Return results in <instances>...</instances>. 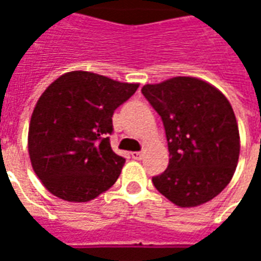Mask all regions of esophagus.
Returning a JSON list of instances; mask_svg holds the SVG:
<instances>
[{
	"label": "esophagus",
	"instance_id": "34e87169",
	"mask_svg": "<svg viewBox=\"0 0 261 261\" xmlns=\"http://www.w3.org/2000/svg\"><path fill=\"white\" fill-rule=\"evenodd\" d=\"M142 156V152L140 151H134V152H131V158L133 159H141Z\"/></svg>",
	"mask_w": 261,
	"mask_h": 261
}]
</instances>
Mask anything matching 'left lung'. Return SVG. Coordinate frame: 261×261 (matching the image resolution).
<instances>
[{
	"label": "left lung",
	"mask_w": 261,
	"mask_h": 261,
	"mask_svg": "<svg viewBox=\"0 0 261 261\" xmlns=\"http://www.w3.org/2000/svg\"><path fill=\"white\" fill-rule=\"evenodd\" d=\"M164 121L169 165L153 186L179 207L213 200L235 173L241 138L233 109L221 91L194 76L142 86Z\"/></svg>",
	"instance_id": "1"
}]
</instances>
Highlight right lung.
Masks as SVG:
<instances>
[{"instance_id": "right-lung-1", "label": "right lung", "mask_w": 261, "mask_h": 261, "mask_svg": "<svg viewBox=\"0 0 261 261\" xmlns=\"http://www.w3.org/2000/svg\"><path fill=\"white\" fill-rule=\"evenodd\" d=\"M138 84L88 71L65 72L47 86L32 113L28 149L43 186L61 200L86 202L119 179L125 159L113 152V113Z\"/></svg>"}]
</instances>
